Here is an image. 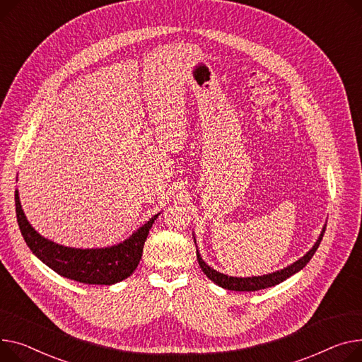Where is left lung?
Wrapping results in <instances>:
<instances>
[{"instance_id":"1","label":"left lung","mask_w":362,"mask_h":362,"mask_svg":"<svg viewBox=\"0 0 362 362\" xmlns=\"http://www.w3.org/2000/svg\"><path fill=\"white\" fill-rule=\"evenodd\" d=\"M325 231H326V226L323 227V231H322L319 240L316 242V245L313 246V249L307 255H304L301 259H298L297 262L290 264V267H286V268H284L281 271H276L274 274H269V275H263V276H252V278H234V276H228V275L220 274V272L214 271L212 268H209L208 264L202 260L198 249H197V257H198V262H199V267H201L202 272L211 281H214L216 285L226 288V290H230V291H257V290H264V288H269V286H274L276 284H281L286 278H290L291 275H294L298 271H301L305 267V264L310 262L313 255H315L316 250L319 249Z\"/></svg>"}]
</instances>
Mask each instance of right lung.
Listing matches in <instances>:
<instances>
[{"instance_id": "right-lung-1", "label": "right lung", "mask_w": 362, "mask_h": 362, "mask_svg": "<svg viewBox=\"0 0 362 362\" xmlns=\"http://www.w3.org/2000/svg\"><path fill=\"white\" fill-rule=\"evenodd\" d=\"M16 214L17 223L24 242L29 249L58 275L91 285H112L128 278L138 267L142 256V247L146 243L153 218L144 224L124 243L106 249H72L57 245L37 234L24 216L20 205L18 192L16 190Z\"/></svg>"}]
</instances>
